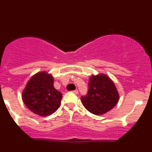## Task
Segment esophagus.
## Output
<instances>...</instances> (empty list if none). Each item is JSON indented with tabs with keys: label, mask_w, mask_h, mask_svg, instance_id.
I'll return each instance as SVG.
<instances>
[{
	"label": "esophagus",
	"mask_w": 152,
	"mask_h": 152,
	"mask_svg": "<svg viewBox=\"0 0 152 152\" xmlns=\"http://www.w3.org/2000/svg\"><path fill=\"white\" fill-rule=\"evenodd\" d=\"M72 92H73V93L75 94V95H77V94L79 93V91H78V89H76V90H73V91H72Z\"/></svg>",
	"instance_id": "34e87169"
}]
</instances>
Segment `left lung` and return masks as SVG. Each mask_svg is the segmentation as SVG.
<instances>
[{
    "label": "left lung",
    "mask_w": 152,
    "mask_h": 152,
    "mask_svg": "<svg viewBox=\"0 0 152 152\" xmlns=\"http://www.w3.org/2000/svg\"><path fill=\"white\" fill-rule=\"evenodd\" d=\"M86 96H81L83 105L95 115L111 111L119 101V93L112 80L105 74L92 75L89 80Z\"/></svg>",
    "instance_id": "1"
}]
</instances>
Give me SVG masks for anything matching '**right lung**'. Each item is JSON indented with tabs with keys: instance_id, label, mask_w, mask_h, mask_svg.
I'll use <instances>...</instances> for the list:
<instances>
[{
	"instance_id": "right-lung-1",
	"label": "right lung",
	"mask_w": 152,
	"mask_h": 152,
	"mask_svg": "<svg viewBox=\"0 0 152 152\" xmlns=\"http://www.w3.org/2000/svg\"><path fill=\"white\" fill-rule=\"evenodd\" d=\"M62 93L54 87V78L46 71L38 72L28 81L22 92L27 108L41 116L52 114L60 107Z\"/></svg>"
}]
</instances>
